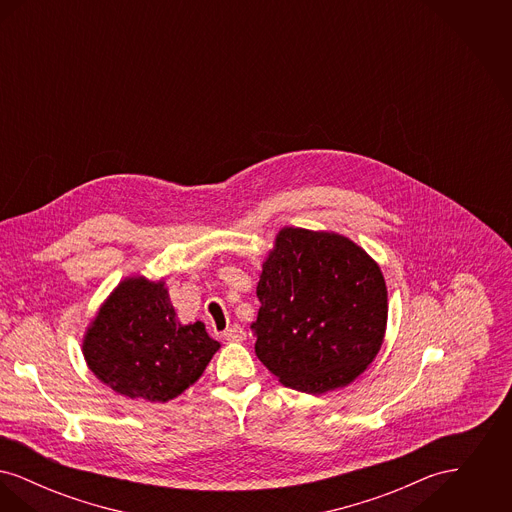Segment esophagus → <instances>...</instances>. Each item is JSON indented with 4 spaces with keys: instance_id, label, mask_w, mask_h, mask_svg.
Masks as SVG:
<instances>
[{
    "instance_id": "34e87169",
    "label": "esophagus",
    "mask_w": 512,
    "mask_h": 512,
    "mask_svg": "<svg viewBox=\"0 0 512 512\" xmlns=\"http://www.w3.org/2000/svg\"><path fill=\"white\" fill-rule=\"evenodd\" d=\"M222 338L226 341H244L245 330L240 326V324H234V326H230L228 330H224Z\"/></svg>"
}]
</instances>
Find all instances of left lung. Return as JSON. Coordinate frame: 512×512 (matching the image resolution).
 Returning a JSON list of instances; mask_svg holds the SVG:
<instances>
[{
    "mask_svg": "<svg viewBox=\"0 0 512 512\" xmlns=\"http://www.w3.org/2000/svg\"><path fill=\"white\" fill-rule=\"evenodd\" d=\"M257 297L255 353L293 390L322 395L349 386L384 343V274L338 232L284 226L263 261Z\"/></svg>",
    "mask_w": 512,
    "mask_h": 512,
    "instance_id": "obj_1",
    "label": "left lung"
}]
</instances>
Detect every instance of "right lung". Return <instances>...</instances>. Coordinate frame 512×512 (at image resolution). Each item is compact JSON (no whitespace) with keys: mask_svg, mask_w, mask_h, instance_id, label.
I'll list each match as a JSON object with an SVG mask.
<instances>
[{"mask_svg":"<svg viewBox=\"0 0 512 512\" xmlns=\"http://www.w3.org/2000/svg\"><path fill=\"white\" fill-rule=\"evenodd\" d=\"M220 349L205 324H182L165 278L132 274L107 295L82 336L94 376L130 399L167 403L201 378Z\"/></svg>","mask_w":512,"mask_h":512,"instance_id":"add662e5","label":"right lung"}]
</instances>
